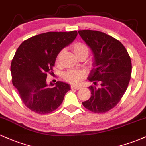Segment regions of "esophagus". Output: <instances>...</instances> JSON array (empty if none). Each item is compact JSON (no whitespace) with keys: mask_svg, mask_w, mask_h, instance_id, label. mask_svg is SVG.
I'll list each match as a JSON object with an SVG mask.
<instances>
[{"mask_svg":"<svg viewBox=\"0 0 146 146\" xmlns=\"http://www.w3.org/2000/svg\"><path fill=\"white\" fill-rule=\"evenodd\" d=\"M71 90H79L81 88V86H74V85H71Z\"/></svg>","mask_w":146,"mask_h":146,"instance_id":"esophagus-1","label":"esophagus"}]
</instances>
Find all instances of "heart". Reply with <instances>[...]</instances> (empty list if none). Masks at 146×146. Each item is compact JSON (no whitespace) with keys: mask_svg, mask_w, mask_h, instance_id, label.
I'll list each match as a JSON object with an SVG mask.
<instances>
[{"mask_svg":"<svg viewBox=\"0 0 146 146\" xmlns=\"http://www.w3.org/2000/svg\"><path fill=\"white\" fill-rule=\"evenodd\" d=\"M72 48H73V51L75 53V56L78 58H80V56L87 57L89 53V48L88 46L81 42H77L74 43L72 46ZM62 53V51L58 53V57H57L58 62L60 59ZM63 77L64 79L68 83L72 84H78L84 78L85 73L84 71H78V70H70V71H66L64 74Z\"/></svg>","mask_w":146,"mask_h":146,"instance_id":"heart-1","label":"heart"}]
</instances>
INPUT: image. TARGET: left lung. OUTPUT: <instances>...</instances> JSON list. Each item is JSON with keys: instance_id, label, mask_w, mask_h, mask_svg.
<instances>
[{"instance_id": "obj_1", "label": "left lung", "mask_w": 146, "mask_h": 146, "mask_svg": "<svg viewBox=\"0 0 146 146\" xmlns=\"http://www.w3.org/2000/svg\"><path fill=\"white\" fill-rule=\"evenodd\" d=\"M78 33L94 56L88 78L94 84L88 87L91 96L82 104L93 113H106L119 102L128 88L132 73L130 57L118 40L106 33L88 29Z\"/></svg>"}]
</instances>
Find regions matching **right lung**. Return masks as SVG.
<instances>
[{
    "label": "right lung",
    "instance_id": "right-lung-1",
    "mask_svg": "<svg viewBox=\"0 0 146 146\" xmlns=\"http://www.w3.org/2000/svg\"><path fill=\"white\" fill-rule=\"evenodd\" d=\"M77 31H50L26 40L20 45L11 64L12 84L24 104L40 115L51 113L71 90L68 84H46L58 53L76 38Z\"/></svg>",
    "mask_w": 146,
    "mask_h": 146
}]
</instances>
